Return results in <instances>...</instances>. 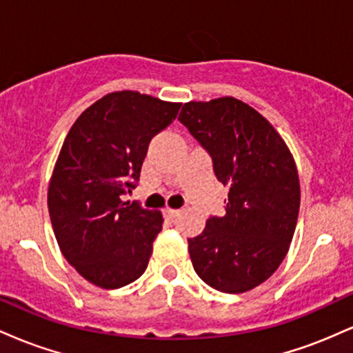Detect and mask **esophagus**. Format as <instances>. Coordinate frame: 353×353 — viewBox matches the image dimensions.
Here are the masks:
<instances>
[{
	"label": "esophagus",
	"instance_id": "esophagus-1",
	"mask_svg": "<svg viewBox=\"0 0 353 353\" xmlns=\"http://www.w3.org/2000/svg\"><path fill=\"white\" fill-rule=\"evenodd\" d=\"M179 212H181V210H177V209H169V208L164 209V216L168 219L177 217V216H179Z\"/></svg>",
	"mask_w": 353,
	"mask_h": 353
}]
</instances>
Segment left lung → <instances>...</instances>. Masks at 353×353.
<instances>
[{
  "instance_id": "8db88e82",
  "label": "left lung",
  "mask_w": 353,
  "mask_h": 353,
  "mask_svg": "<svg viewBox=\"0 0 353 353\" xmlns=\"http://www.w3.org/2000/svg\"><path fill=\"white\" fill-rule=\"evenodd\" d=\"M179 121L229 188L224 216L188 239L194 270L219 292H247L277 270L292 242L301 208L294 157L272 124L236 98L190 101Z\"/></svg>"
}]
</instances>
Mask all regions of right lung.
I'll return each instance as SVG.
<instances>
[{"mask_svg":"<svg viewBox=\"0 0 353 353\" xmlns=\"http://www.w3.org/2000/svg\"><path fill=\"white\" fill-rule=\"evenodd\" d=\"M181 103L117 91L81 114L64 139L48 189L61 252L88 282L119 289L144 274L163 214L124 201L137 185L151 139Z\"/></svg>","mask_w":353,"mask_h":353,"instance_id":"right-lung-1","label":"right lung"}]
</instances>
